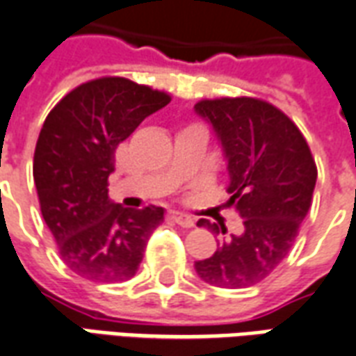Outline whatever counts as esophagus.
<instances>
[{
	"instance_id": "1",
	"label": "esophagus",
	"mask_w": 356,
	"mask_h": 356,
	"mask_svg": "<svg viewBox=\"0 0 356 356\" xmlns=\"http://www.w3.org/2000/svg\"><path fill=\"white\" fill-rule=\"evenodd\" d=\"M168 217H170L173 222H177V225L185 226V228H192V226H194V218H192L191 215L183 213V211H175V209H173V211L168 213Z\"/></svg>"
}]
</instances>
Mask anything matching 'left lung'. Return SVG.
<instances>
[{
    "instance_id": "left-lung-1",
    "label": "left lung",
    "mask_w": 356,
    "mask_h": 356,
    "mask_svg": "<svg viewBox=\"0 0 356 356\" xmlns=\"http://www.w3.org/2000/svg\"><path fill=\"white\" fill-rule=\"evenodd\" d=\"M194 111L213 126L222 145L230 175L226 205L243 218V232L220 239L217 251L194 268L209 285H257L291 251L312 207L317 165L298 126L264 99H202ZM198 226L226 234L225 225L207 218H200Z\"/></svg>"
}]
</instances>
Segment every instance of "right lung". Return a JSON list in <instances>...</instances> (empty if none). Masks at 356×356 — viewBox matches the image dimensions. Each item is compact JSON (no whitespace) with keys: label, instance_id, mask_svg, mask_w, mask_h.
Returning <instances> with one entry per match:
<instances>
[{"label":"right lung","instance_id":"1","mask_svg":"<svg viewBox=\"0 0 356 356\" xmlns=\"http://www.w3.org/2000/svg\"><path fill=\"white\" fill-rule=\"evenodd\" d=\"M171 102L124 77L79 84L44 118L33 154V181L49 230L65 266L96 283L136 275L164 209L113 204L109 175L118 143Z\"/></svg>","mask_w":356,"mask_h":356}]
</instances>
